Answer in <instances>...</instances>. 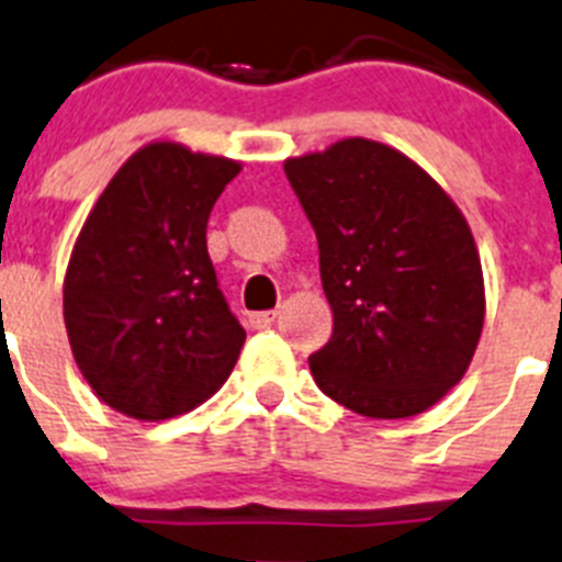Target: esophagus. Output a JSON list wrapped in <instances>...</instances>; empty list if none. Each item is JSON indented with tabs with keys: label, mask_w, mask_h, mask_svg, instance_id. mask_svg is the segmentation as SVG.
<instances>
[{
	"label": "esophagus",
	"mask_w": 562,
	"mask_h": 562,
	"mask_svg": "<svg viewBox=\"0 0 562 562\" xmlns=\"http://www.w3.org/2000/svg\"><path fill=\"white\" fill-rule=\"evenodd\" d=\"M276 310H270V313H252L249 315V327L252 329H267L272 327V321H276Z\"/></svg>",
	"instance_id": "1"
}]
</instances>
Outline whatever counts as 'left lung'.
<instances>
[{
    "instance_id": "8db88e82",
    "label": "left lung",
    "mask_w": 562,
    "mask_h": 562,
    "mask_svg": "<svg viewBox=\"0 0 562 562\" xmlns=\"http://www.w3.org/2000/svg\"><path fill=\"white\" fill-rule=\"evenodd\" d=\"M318 235L335 329L310 355L324 395L363 418H412L467 375L486 318L477 244L406 153L372 138L286 158Z\"/></svg>"
}]
</instances>
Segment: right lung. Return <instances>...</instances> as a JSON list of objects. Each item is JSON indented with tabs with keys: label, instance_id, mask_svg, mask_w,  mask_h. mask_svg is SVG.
<instances>
[{
	"label": "right lung",
	"instance_id": "1",
	"mask_svg": "<svg viewBox=\"0 0 562 562\" xmlns=\"http://www.w3.org/2000/svg\"><path fill=\"white\" fill-rule=\"evenodd\" d=\"M241 161L179 142L138 147L108 181L67 261L76 367L110 409L179 418L222 390L244 347L207 252V218Z\"/></svg>",
	"mask_w": 562,
	"mask_h": 562
}]
</instances>
